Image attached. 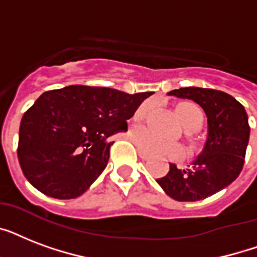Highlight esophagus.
<instances>
[{
  "label": "esophagus",
  "instance_id": "esophagus-1",
  "mask_svg": "<svg viewBox=\"0 0 257 257\" xmlns=\"http://www.w3.org/2000/svg\"><path fill=\"white\" fill-rule=\"evenodd\" d=\"M139 156H140V159H143V160H149V159H151V156L143 152L141 149H139Z\"/></svg>",
  "mask_w": 257,
  "mask_h": 257
}]
</instances>
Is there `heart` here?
<instances>
[{"instance_id": "heart-1", "label": "heart", "mask_w": 257, "mask_h": 257, "mask_svg": "<svg viewBox=\"0 0 257 257\" xmlns=\"http://www.w3.org/2000/svg\"><path fill=\"white\" fill-rule=\"evenodd\" d=\"M152 108V102L147 101L144 104H141L137 108L135 113V118L136 120H143L148 112ZM177 116L184 124V126L188 131H197V129L203 125L204 121V113L203 110L197 106L196 104L192 102H184L177 106ZM133 139L136 141L139 147H140L145 153H148L151 156H160V157H173L179 156L183 152L181 145L171 143V141L161 140L147 129H135L133 131Z\"/></svg>"}]
</instances>
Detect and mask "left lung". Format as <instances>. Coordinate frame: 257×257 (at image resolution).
Returning <instances> with one entry per match:
<instances>
[{"mask_svg": "<svg viewBox=\"0 0 257 257\" xmlns=\"http://www.w3.org/2000/svg\"><path fill=\"white\" fill-rule=\"evenodd\" d=\"M168 96L195 101L204 109L208 136L203 152L187 168L169 164L168 173L156 181L177 201L207 199L228 187L243 169L249 140L247 112L235 97L215 89L188 86Z\"/></svg>", "mask_w": 257, "mask_h": 257, "instance_id": "1", "label": "left lung"}]
</instances>
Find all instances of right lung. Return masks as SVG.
Returning a JSON list of instances; mask_svg holds the SVG:
<instances>
[{
    "instance_id": "right-lung-1",
    "label": "right lung",
    "mask_w": 257,
    "mask_h": 257,
    "mask_svg": "<svg viewBox=\"0 0 257 257\" xmlns=\"http://www.w3.org/2000/svg\"><path fill=\"white\" fill-rule=\"evenodd\" d=\"M152 94L85 85L42 93L20 125L17 155L28 181L54 199L81 196L108 164L109 137L125 132Z\"/></svg>"
}]
</instances>
